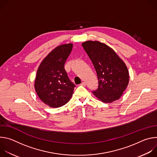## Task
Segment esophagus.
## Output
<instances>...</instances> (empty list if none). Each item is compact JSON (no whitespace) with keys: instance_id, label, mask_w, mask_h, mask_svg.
I'll return each mask as SVG.
<instances>
[{"instance_id":"1","label":"esophagus","mask_w":157,"mask_h":157,"mask_svg":"<svg viewBox=\"0 0 157 157\" xmlns=\"http://www.w3.org/2000/svg\"><path fill=\"white\" fill-rule=\"evenodd\" d=\"M81 86H85L86 85V82H82L81 84Z\"/></svg>"}]
</instances>
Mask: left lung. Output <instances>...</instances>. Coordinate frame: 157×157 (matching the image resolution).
Masks as SVG:
<instances>
[{"label": "left lung", "mask_w": 157, "mask_h": 157, "mask_svg": "<svg viewBox=\"0 0 157 157\" xmlns=\"http://www.w3.org/2000/svg\"><path fill=\"white\" fill-rule=\"evenodd\" d=\"M82 46L91 60L98 78V87L94 95L102 102L119 99L126 89L129 74L124 62L116 53L98 41H87Z\"/></svg>", "instance_id": "left-lung-1"}]
</instances>
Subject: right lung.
<instances>
[{"label":"right lung","instance_id":"add662e5","mask_svg":"<svg viewBox=\"0 0 157 157\" xmlns=\"http://www.w3.org/2000/svg\"><path fill=\"white\" fill-rule=\"evenodd\" d=\"M72 48V43L57 47L44 58L37 70L35 91L42 102L51 107L64 105L73 96L76 86L64 68Z\"/></svg>","mask_w":157,"mask_h":157}]
</instances>
